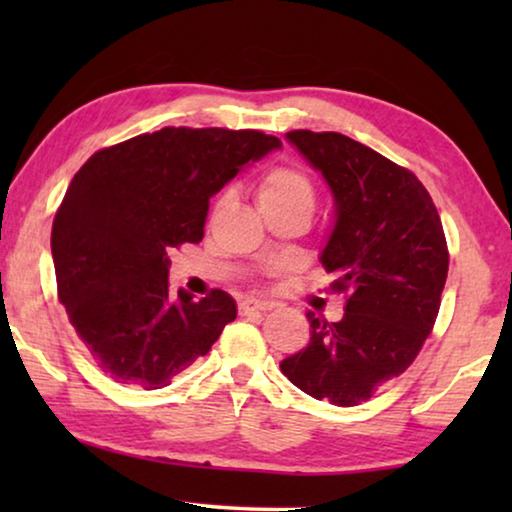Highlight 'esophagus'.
Segmentation results:
<instances>
[{"instance_id": "obj_1", "label": "esophagus", "mask_w": 512, "mask_h": 512, "mask_svg": "<svg viewBox=\"0 0 512 512\" xmlns=\"http://www.w3.org/2000/svg\"><path fill=\"white\" fill-rule=\"evenodd\" d=\"M272 310V303L268 300H256V298H247L240 303V314H251V312H265Z\"/></svg>"}]
</instances>
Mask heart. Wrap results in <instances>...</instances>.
<instances>
[{"instance_id": "1", "label": "heart", "mask_w": 512, "mask_h": 512, "mask_svg": "<svg viewBox=\"0 0 512 512\" xmlns=\"http://www.w3.org/2000/svg\"><path fill=\"white\" fill-rule=\"evenodd\" d=\"M256 200L261 212H272V209H289V207H314V186L310 177L303 170L293 165H277L270 167L258 181L256 188ZM226 198L216 202V207H221Z\"/></svg>"}]
</instances>
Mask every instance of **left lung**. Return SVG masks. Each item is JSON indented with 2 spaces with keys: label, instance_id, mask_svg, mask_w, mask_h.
I'll use <instances>...</instances> for the list:
<instances>
[{
  "label": "left lung",
  "instance_id": "obj_1",
  "mask_svg": "<svg viewBox=\"0 0 512 512\" xmlns=\"http://www.w3.org/2000/svg\"><path fill=\"white\" fill-rule=\"evenodd\" d=\"M286 139L333 193L319 261L347 303L340 321L307 312L310 342L279 368L317 401L349 408L408 370L429 338L450 265L443 223L415 174L361 142L312 130Z\"/></svg>",
  "mask_w": 512,
  "mask_h": 512
}]
</instances>
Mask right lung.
Here are the masks:
<instances>
[{
  "label": "right lung",
  "mask_w": 512,
  "mask_h": 512,
  "mask_svg": "<svg viewBox=\"0 0 512 512\" xmlns=\"http://www.w3.org/2000/svg\"><path fill=\"white\" fill-rule=\"evenodd\" d=\"M282 142L258 130L163 128L93 153L55 214L58 298L109 377L163 389L205 356L235 300L170 293V251L205 235L209 198Z\"/></svg>",
  "instance_id": "1"
}]
</instances>
